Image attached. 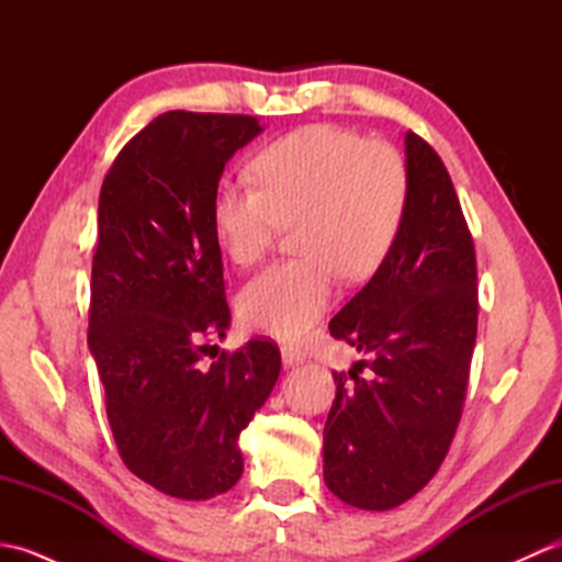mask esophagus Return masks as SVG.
Wrapping results in <instances>:
<instances>
[{"label": "esophagus", "mask_w": 562, "mask_h": 562, "mask_svg": "<svg viewBox=\"0 0 562 562\" xmlns=\"http://www.w3.org/2000/svg\"><path fill=\"white\" fill-rule=\"evenodd\" d=\"M282 362L284 367H300L306 362V350L300 345H282Z\"/></svg>", "instance_id": "obj_1"}]
</instances>
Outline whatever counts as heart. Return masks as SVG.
<instances>
[{
	"label": "heart",
	"mask_w": 562,
	"mask_h": 562,
	"mask_svg": "<svg viewBox=\"0 0 562 562\" xmlns=\"http://www.w3.org/2000/svg\"><path fill=\"white\" fill-rule=\"evenodd\" d=\"M254 176L258 188L217 186L212 226L236 266H254L282 224H300L294 246L304 258L262 270L238 294L248 328L296 338L330 306L338 272L360 282L386 260L408 205V171L389 145L321 123L274 139Z\"/></svg>",
	"instance_id": "b5f03b06"
}]
</instances>
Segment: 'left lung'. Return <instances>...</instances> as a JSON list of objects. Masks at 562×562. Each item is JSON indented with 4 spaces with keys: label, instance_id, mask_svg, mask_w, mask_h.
Masks as SVG:
<instances>
[{
    "label": "left lung",
    "instance_id": "8db88e82",
    "mask_svg": "<svg viewBox=\"0 0 562 562\" xmlns=\"http://www.w3.org/2000/svg\"><path fill=\"white\" fill-rule=\"evenodd\" d=\"M408 205L386 260L333 316L330 336L372 357L336 379L324 481L360 509L403 505L457 432L479 328L475 250L439 154L405 133ZM367 363L364 380L356 374Z\"/></svg>",
    "mask_w": 562,
    "mask_h": 562
}]
</instances>
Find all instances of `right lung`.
Masks as SVG:
<instances>
[{
	"mask_svg": "<svg viewBox=\"0 0 562 562\" xmlns=\"http://www.w3.org/2000/svg\"><path fill=\"white\" fill-rule=\"evenodd\" d=\"M260 133L250 115L169 111L101 186L89 350L125 465L178 499L241 479L238 439L280 376L270 340L202 360L232 326L212 198L226 161Z\"/></svg>",
	"mask_w": 562,
	"mask_h": 562,
	"instance_id": "add662e5",
	"label": "right lung"
}]
</instances>
